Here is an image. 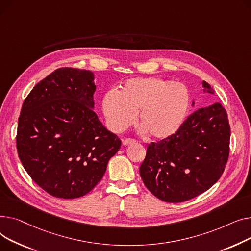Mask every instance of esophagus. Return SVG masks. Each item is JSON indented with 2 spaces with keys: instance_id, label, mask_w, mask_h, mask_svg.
Here are the masks:
<instances>
[{
  "instance_id": "1",
  "label": "esophagus",
  "mask_w": 251,
  "mask_h": 251,
  "mask_svg": "<svg viewBox=\"0 0 251 251\" xmlns=\"http://www.w3.org/2000/svg\"><path fill=\"white\" fill-rule=\"evenodd\" d=\"M135 143H136V140H134V139H124L123 140V145L124 146H128V145L135 144Z\"/></svg>"
}]
</instances>
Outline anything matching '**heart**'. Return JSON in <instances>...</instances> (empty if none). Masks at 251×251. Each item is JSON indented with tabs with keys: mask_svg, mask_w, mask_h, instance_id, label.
<instances>
[{
	"mask_svg": "<svg viewBox=\"0 0 251 251\" xmlns=\"http://www.w3.org/2000/svg\"><path fill=\"white\" fill-rule=\"evenodd\" d=\"M185 85L158 78L127 80L116 93L103 97L102 110L110 128L122 131L135 121L145 135L166 140L178 131L189 107Z\"/></svg>",
	"mask_w": 251,
	"mask_h": 251,
	"instance_id": "heart-1",
	"label": "heart"
}]
</instances>
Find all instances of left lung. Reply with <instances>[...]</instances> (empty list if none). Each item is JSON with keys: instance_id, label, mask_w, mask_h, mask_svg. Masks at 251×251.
Here are the masks:
<instances>
[{"instance_id": "left-lung-1", "label": "left lung", "mask_w": 251, "mask_h": 251, "mask_svg": "<svg viewBox=\"0 0 251 251\" xmlns=\"http://www.w3.org/2000/svg\"><path fill=\"white\" fill-rule=\"evenodd\" d=\"M202 87L203 92L215 93L207 82ZM230 135L228 115L221 103L196 110L172 137L148 146L140 166L146 187L167 202L185 201L204 193L224 172Z\"/></svg>"}]
</instances>
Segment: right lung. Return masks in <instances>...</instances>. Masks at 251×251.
<instances>
[{"label": "right lung", "mask_w": 251, "mask_h": 251, "mask_svg": "<svg viewBox=\"0 0 251 251\" xmlns=\"http://www.w3.org/2000/svg\"><path fill=\"white\" fill-rule=\"evenodd\" d=\"M94 74L60 68L25 98L18 120L21 163L42 189L60 199L92 190L120 150V138L94 112Z\"/></svg>", "instance_id": "right-lung-1"}]
</instances>
